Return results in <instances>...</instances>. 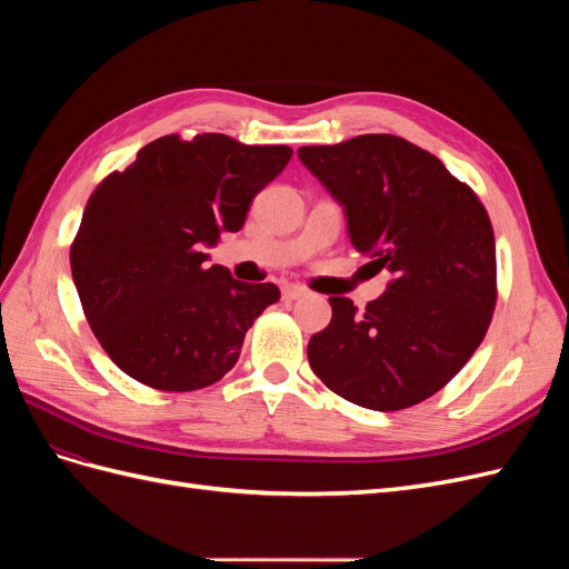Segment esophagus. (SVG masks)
<instances>
[{"mask_svg": "<svg viewBox=\"0 0 569 569\" xmlns=\"http://www.w3.org/2000/svg\"><path fill=\"white\" fill-rule=\"evenodd\" d=\"M301 297H306V289L303 287H299V284H284L282 287V299L284 301H297Z\"/></svg>", "mask_w": 569, "mask_h": 569, "instance_id": "34e87169", "label": "esophagus"}]
</instances>
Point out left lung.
<instances>
[{
    "instance_id": "obj_1",
    "label": "left lung",
    "mask_w": 569,
    "mask_h": 569,
    "mask_svg": "<svg viewBox=\"0 0 569 569\" xmlns=\"http://www.w3.org/2000/svg\"><path fill=\"white\" fill-rule=\"evenodd\" d=\"M297 153L343 209L353 249L391 272L363 313L347 297L330 299L332 320L308 341V363L325 387L370 410L429 399L491 322L496 244L485 206L437 157L396 134Z\"/></svg>"
}]
</instances>
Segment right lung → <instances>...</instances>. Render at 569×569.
<instances>
[{"label": "right lung", "mask_w": 569, "mask_h": 569, "mask_svg": "<svg viewBox=\"0 0 569 569\" xmlns=\"http://www.w3.org/2000/svg\"><path fill=\"white\" fill-rule=\"evenodd\" d=\"M289 159L284 144L166 134L94 189L71 247L73 282L99 343L132 380L194 391L234 368L280 289L206 266V249L244 226L253 197Z\"/></svg>", "instance_id": "1"}]
</instances>
